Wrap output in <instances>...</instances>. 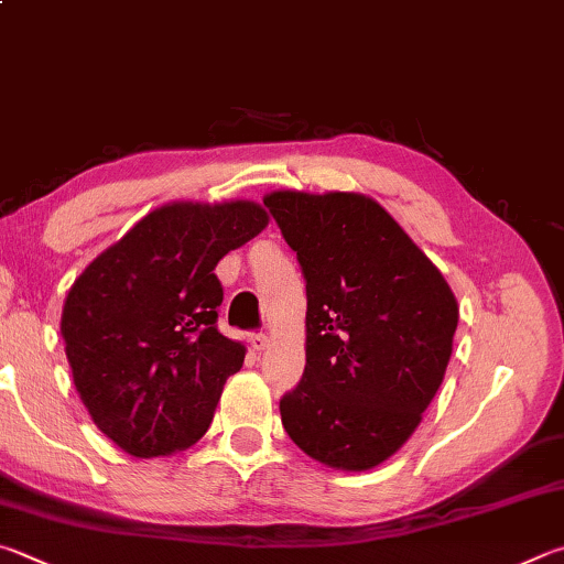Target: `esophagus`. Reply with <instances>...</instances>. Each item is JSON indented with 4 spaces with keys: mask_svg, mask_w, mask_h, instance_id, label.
Listing matches in <instances>:
<instances>
[{
    "mask_svg": "<svg viewBox=\"0 0 564 564\" xmlns=\"http://www.w3.org/2000/svg\"><path fill=\"white\" fill-rule=\"evenodd\" d=\"M249 343H251V347H253L256 352H263L265 347H269V335H265V333H253L249 337Z\"/></svg>",
    "mask_w": 564,
    "mask_h": 564,
    "instance_id": "obj_1",
    "label": "esophagus"
}]
</instances>
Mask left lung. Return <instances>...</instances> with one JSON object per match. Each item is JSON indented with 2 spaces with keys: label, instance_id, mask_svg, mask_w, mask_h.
Returning a JSON list of instances; mask_svg holds the SVG:
<instances>
[{
  "label": "left lung",
  "instance_id": "1",
  "mask_svg": "<svg viewBox=\"0 0 564 564\" xmlns=\"http://www.w3.org/2000/svg\"><path fill=\"white\" fill-rule=\"evenodd\" d=\"M308 291L305 372L281 399L303 454L370 470L402 448L444 382L458 303L434 261L360 192L263 197Z\"/></svg>",
  "mask_w": 564,
  "mask_h": 564
}]
</instances>
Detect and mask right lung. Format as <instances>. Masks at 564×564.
Returning <instances> with one entry per match:
<instances>
[{
	"instance_id": "add662e5",
	"label": "right lung",
	"mask_w": 564,
	"mask_h": 564,
	"mask_svg": "<svg viewBox=\"0 0 564 564\" xmlns=\"http://www.w3.org/2000/svg\"><path fill=\"white\" fill-rule=\"evenodd\" d=\"M259 202H167L90 261L68 289L61 337L94 424L135 458L207 434L247 345L217 330L214 269L269 227Z\"/></svg>"
}]
</instances>
